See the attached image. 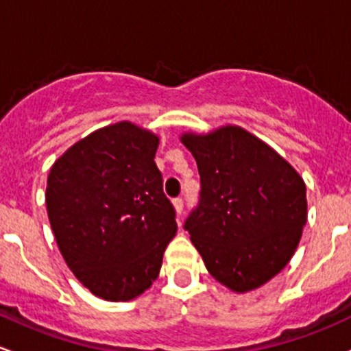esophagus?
<instances>
[{
    "label": "esophagus",
    "instance_id": "1",
    "mask_svg": "<svg viewBox=\"0 0 351 351\" xmlns=\"http://www.w3.org/2000/svg\"><path fill=\"white\" fill-rule=\"evenodd\" d=\"M174 208H176V211H177V215H182V211H184V201H182V197H176L174 201Z\"/></svg>",
    "mask_w": 351,
    "mask_h": 351
}]
</instances>
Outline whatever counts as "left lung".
<instances>
[{
    "instance_id": "obj_1",
    "label": "left lung",
    "mask_w": 351,
    "mask_h": 351,
    "mask_svg": "<svg viewBox=\"0 0 351 351\" xmlns=\"http://www.w3.org/2000/svg\"><path fill=\"white\" fill-rule=\"evenodd\" d=\"M201 177L184 230L218 282L254 291L280 272L308 219L306 184L276 150L238 126L182 135Z\"/></svg>"
}]
</instances>
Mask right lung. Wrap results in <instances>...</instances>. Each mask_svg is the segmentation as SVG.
<instances>
[{
  "label": "right lung",
  "mask_w": 351,
  "mask_h": 351,
  "mask_svg": "<svg viewBox=\"0 0 351 351\" xmlns=\"http://www.w3.org/2000/svg\"><path fill=\"white\" fill-rule=\"evenodd\" d=\"M158 138L128 121L72 145L50 169L47 213L57 245L93 294L130 301L158 277L177 231L154 157Z\"/></svg>",
  "instance_id": "add662e5"
}]
</instances>
